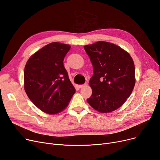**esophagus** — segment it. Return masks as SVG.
<instances>
[{
  "instance_id": "1",
  "label": "esophagus",
  "mask_w": 160,
  "mask_h": 160,
  "mask_svg": "<svg viewBox=\"0 0 160 160\" xmlns=\"http://www.w3.org/2000/svg\"><path fill=\"white\" fill-rule=\"evenodd\" d=\"M86 85H87L86 83H85V84H84V85H79V88H81L84 87L86 86Z\"/></svg>"
}]
</instances>
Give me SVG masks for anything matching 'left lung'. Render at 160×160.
<instances>
[{"label":"left lung","instance_id":"obj_1","mask_svg":"<svg viewBox=\"0 0 160 160\" xmlns=\"http://www.w3.org/2000/svg\"><path fill=\"white\" fill-rule=\"evenodd\" d=\"M84 49L93 66L89 85L92 94L87 102L100 112L122 105L135 86V66L130 54L117 45L98 42Z\"/></svg>","mask_w":160,"mask_h":160}]
</instances>
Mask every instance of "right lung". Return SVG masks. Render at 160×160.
Wrapping results in <instances>:
<instances>
[{"instance_id":"add662e5","label":"right lung","mask_w":160,"mask_h":160,"mask_svg":"<svg viewBox=\"0 0 160 160\" xmlns=\"http://www.w3.org/2000/svg\"><path fill=\"white\" fill-rule=\"evenodd\" d=\"M70 48L58 42L49 43L30 57L25 67L26 94L38 108L50 115L64 110L75 92L63 63Z\"/></svg>"}]
</instances>
